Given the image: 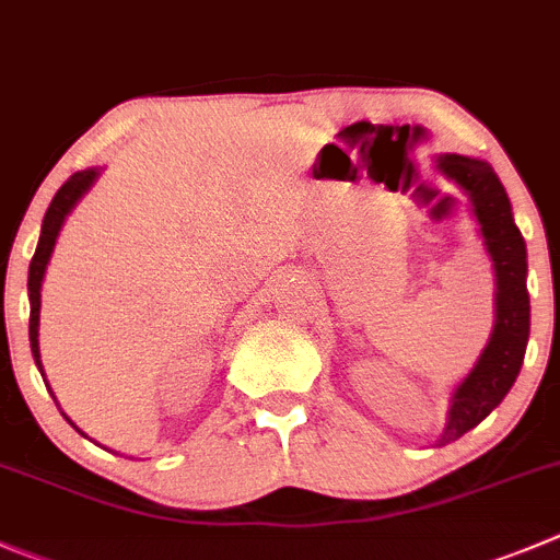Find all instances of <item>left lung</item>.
Masks as SVG:
<instances>
[{
    "label": "left lung",
    "mask_w": 560,
    "mask_h": 560,
    "mask_svg": "<svg viewBox=\"0 0 560 560\" xmlns=\"http://www.w3.org/2000/svg\"><path fill=\"white\" fill-rule=\"evenodd\" d=\"M436 167L470 195L472 209L481 222V236L492 255L494 277H498L494 332L483 354L478 357L476 369L456 387L448 425H445L443 436L436 440V445H448L476 429L514 385L520 365H523L525 346H528L530 300L528 285H525L528 260H525L523 233L514 225L511 203L498 175L487 162L456 156V153L436 159Z\"/></svg>",
    "instance_id": "left-lung-1"
}]
</instances>
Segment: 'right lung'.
<instances>
[{
  "instance_id": "1",
  "label": "right lung",
  "mask_w": 560,
  "mask_h": 560,
  "mask_svg": "<svg viewBox=\"0 0 560 560\" xmlns=\"http://www.w3.org/2000/svg\"><path fill=\"white\" fill-rule=\"evenodd\" d=\"M95 170H82V173H73L66 184L57 189L55 200H51L49 211L44 217V231H40V238H37V249L32 255V264H30V346H32V354H35V363L40 369V349H37V318H40V283H44V271L46 264L51 258V249H55L57 242V233H60L62 222H66L68 211L77 206L79 197L90 189V184L95 180Z\"/></svg>"
}]
</instances>
